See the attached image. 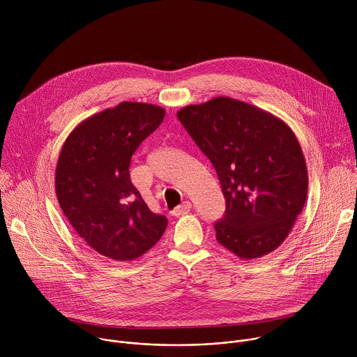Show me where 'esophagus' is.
<instances>
[{"label": "esophagus", "mask_w": 357, "mask_h": 357, "mask_svg": "<svg viewBox=\"0 0 357 357\" xmlns=\"http://www.w3.org/2000/svg\"><path fill=\"white\" fill-rule=\"evenodd\" d=\"M190 209H192V203L186 200V202H183V203H182V205L176 206V208L172 211V215H174V216H176V218H179V216L186 215L188 212H190Z\"/></svg>", "instance_id": "obj_1"}]
</instances>
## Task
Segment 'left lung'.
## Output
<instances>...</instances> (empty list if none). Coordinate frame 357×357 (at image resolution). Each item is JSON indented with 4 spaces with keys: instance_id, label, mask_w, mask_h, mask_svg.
I'll list each match as a JSON object with an SVG mask.
<instances>
[{
    "instance_id": "8db88e82",
    "label": "left lung",
    "mask_w": 357,
    "mask_h": 357,
    "mask_svg": "<svg viewBox=\"0 0 357 357\" xmlns=\"http://www.w3.org/2000/svg\"><path fill=\"white\" fill-rule=\"evenodd\" d=\"M216 169L226 199L216 240L243 260L260 259L288 237L308 193V171L292 130L230 97L176 113Z\"/></svg>"
}]
</instances>
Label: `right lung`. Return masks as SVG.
I'll list each match as a JSON object with an SVG mask.
<instances>
[{
	"label": "right lung",
	"mask_w": 357,
	"mask_h": 357,
	"mask_svg": "<svg viewBox=\"0 0 357 357\" xmlns=\"http://www.w3.org/2000/svg\"><path fill=\"white\" fill-rule=\"evenodd\" d=\"M165 110L123 101L82 121L66 138L55 189L63 215L98 254L130 261L162 237L168 220L149 211L130 179L131 157Z\"/></svg>",
	"instance_id": "right-lung-1"
}]
</instances>
